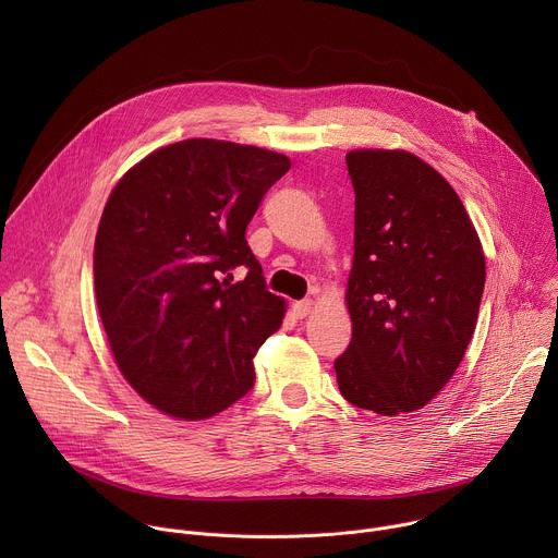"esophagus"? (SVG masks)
<instances>
[{"label": "esophagus", "mask_w": 558, "mask_h": 558, "mask_svg": "<svg viewBox=\"0 0 558 558\" xmlns=\"http://www.w3.org/2000/svg\"><path fill=\"white\" fill-rule=\"evenodd\" d=\"M311 311H313V300H300L293 304L295 317H306Z\"/></svg>", "instance_id": "1"}]
</instances>
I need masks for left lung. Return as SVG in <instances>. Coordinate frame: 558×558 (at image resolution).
<instances>
[{
	"instance_id": "8db88e82",
	"label": "left lung",
	"mask_w": 558,
	"mask_h": 558,
	"mask_svg": "<svg viewBox=\"0 0 558 558\" xmlns=\"http://www.w3.org/2000/svg\"><path fill=\"white\" fill-rule=\"evenodd\" d=\"M349 349L336 360L347 402L377 415L426 407L454 375L480 315L486 258L450 183L404 149H353Z\"/></svg>"
}]
</instances>
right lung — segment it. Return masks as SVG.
Returning <instances> with one entry per match:
<instances>
[{
    "label": "right lung",
    "instance_id": "right-lung-1",
    "mask_svg": "<svg viewBox=\"0 0 558 558\" xmlns=\"http://www.w3.org/2000/svg\"><path fill=\"white\" fill-rule=\"evenodd\" d=\"M284 154L187 138L147 154L112 190L95 241V293L119 371L147 404L207 420L254 386L282 325L247 225L289 172ZM247 266L233 283L230 269Z\"/></svg>",
    "mask_w": 558,
    "mask_h": 558
}]
</instances>
